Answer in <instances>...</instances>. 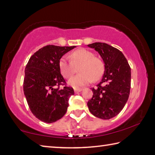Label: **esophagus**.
Segmentation results:
<instances>
[{"instance_id":"esophagus-1","label":"esophagus","mask_w":155,"mask_h":155,"mask_svg":"<svg viewBox=\"0 0 155 155\" xmlns=\"http://www.w3.org/2000/svg\"><path fill=\"white\" fill-rule=\"evenodd\" d=\"M82 91V89H81V88L74 89V93H75V94H78V93H79L80 91Z\"/></svg>"}]
</instances>
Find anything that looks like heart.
Here are the masks:
<instances>
[{"mask_svg": "<svg viewBox=\"0 0 155 155\" xmlns=\"http://www.w3.org/2000/svg\"><path fill=\"white\" fill-rule=\"evenodd\" d=\"M70 61L66 57H63L59 63V70L65 78H70L74 74L75 68L79 74L70 78L68 84L75 88L82 87L94 81L100 79L104 73L103 61L94 57L93 52L85 48L76 50L70 54Z\"/></svg>", "mask_w": 155, "mask_h": 155, "instance_id": "1", "label": "heart"}]
</instances>
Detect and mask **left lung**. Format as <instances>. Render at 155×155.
Segmentation results:
<instances>
[{
    "mask_svg": "<svg viewBox=\"0 0 155 155\" xmlns=\"http://www.w3.org/2000/svg\"><path fill=\"white\" fill-rule=\"evenodd\" d=\"M88 47L98 52L104 64L103 78L93 96L87 102L89 110L98 118L109 120L119 114L127 103L130 94V68L118 49L106 43L95 42Z\"/></svg>",
    "mask_w": 155,
    "mask_h": 155,
    "instance_id": "8db88e82",
    "label": "left lung"
}]
</instances>
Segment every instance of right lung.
Segmentation results:
<instances>
[{
	"instance_id": "1",
	"label": "right lung",
	"mask_w": 155,
	"mask_h": 155,
	"mask_svg": "<svg viewBox=\"0 0 155 155\" xmlns=\"http://www.w3.org/2000/svg\"><path fill=\"white\" fill-rule=\"evenodd\" d=\"M75 47L46 46L35 52L26 65L25 96L32 114L44 122L52 123L61 119L67 111L70 97L74 95L72 87L59 88L65 81L59 63Z\"/></svg>"
}]
</instances>
